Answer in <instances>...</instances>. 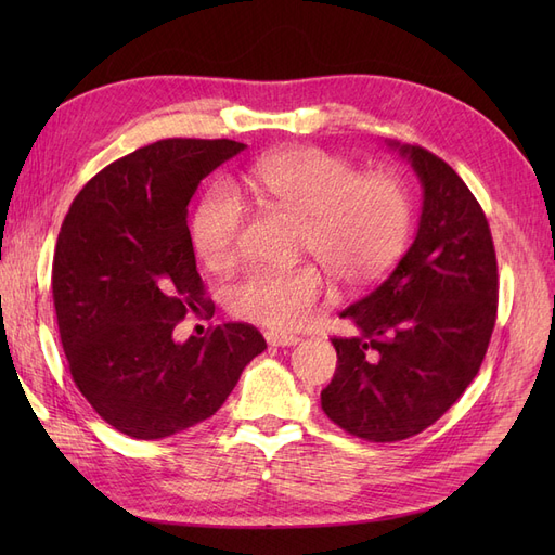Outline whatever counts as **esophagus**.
<instances>
[{
  "label": "esophagus",
  "mask_w": 555,
  "mask_h": 555,
  "mask_svg": "<svg viewBox=\"0 0 555 555\" xmlns=\"http://www.w3.org/2000/svg\"><path fill=\"white\" fill-rule=\"evenodd\" d=\"M266 343L273 345V347H292V345H298L300 338H298V335H292V333L266 331Z\"/></svg>",
  "instance_id": "1"
}]
</instances>
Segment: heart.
<instances>
[{
  "label": "heart",
  "mask_w": 555,
  "mask_h": 555,
  "mask_svg": "<svg viewBox=\"0 0 555 555\" xmlns=\"http://www.w3.org/2000/svg\"><path fill=\"white\" fill-rule=\"evenodd\" d=\"M247 188L296 217L300 251L322 261L347 287H371L405 249L410 196L386 173H361L354 164L319 147L266 155L245 173ZM247 208L227 182H215L192 215L196 255L208 266L236 257ZM328 280L314 263L257 266L229 287L231 312L268 328H296L326 300Z\"/></svg>",
  "instance_id": "heart-1"
}]
</instances>
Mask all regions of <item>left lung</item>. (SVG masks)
<instances>
[{
	"label": "left lung",
	"mask_w": 555,
	"mask_h": 555,
	"mask_svg": "<svg viewBox=\"0 0 555 555\" xmlns=\"http://www.w3.org/2000/svg\"><path fill=\"white\" fill-rule=\"evenodd\" d=\"M424 188L418 231L377 287L340 312L354 338H331L338 367L322 391L333 424L367 442L426 430L479 373L498 314L489 220L451 166L422 145L389 143Z\"/></svg>",
	"instance_id": "8db88e82"
}]
</instances>
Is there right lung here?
<instances>
[{"label": "right lung", "mask_w": 555, "mask_h": 555, "mask_svg": "<svg viewBox=\"0 0 555 555\" xmlns=\"http://www.w3.org/2000/svg\"><path fill=\"white\" fill-rule=\"evenodd\" d=\"M243 147L166 139L133 150L78 192L62 222L53 300L64 354L78 391L129 438L159 440L206 422L266 349L241 322L173 340L190 312H210L188 206L198 182Z\"/></svg>", "instance_id": "add662e5"}]
</instances>
